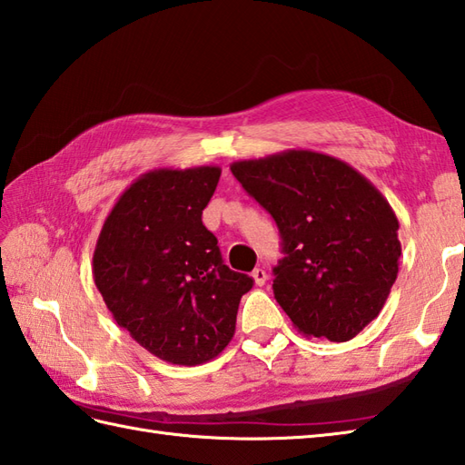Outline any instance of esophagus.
Instances as JSON below:
<instances>
[{"instance_id":"34e87169","label":"esophagus","mask_w":465,"mask_h":465,"mask_svg":"<svg viewBox=\"0 0 465 465\" xmlns=\"http://www.w3.org/2000/svg\"><path fill=\"white\" fill-rule=\"evenodd\" d=\"M252 278H253L255 285H265V282H268V273H265V270L258 268V270L252 272Z\"/></svg>"}]
</instances>
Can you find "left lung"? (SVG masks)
<instances>
[{
    "label": "left lung",
    "mask_w": 465,
    "mask_h": 465,
    "mask_svg": "<svg viewBox=\"0 0 465 465\" xmlns=\"http://www.w3.org/2000/svg\"><path fill=\"white\" fill-rule=\"evenodd\" d=\"M272 213L285 258L273 295L293 328L348 341L378 318L398 278L400 222L368 177L312 150H285L230 165Z\"/></svg>",
    "instance_id": "obj_1"
}]
</instances>
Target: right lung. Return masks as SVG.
I'll return each instance as SVG.
<instances>
[{"mask_svg": "<svg viewBox=\"0 0 465 465\" xmlns=\"http://www.w3.org/2000/svg\"><path fill=\"white\" fill-rule=\"evenodd\" d=\"M222 167H160L127 187L107 213L94 252V282L114 320L155 358L200 365L235 333L253 285L222 260L202 222Z\"/></svg>", "mask_w": 465, "mask_h": 465, "instance_id": "1", "label": "right lung"}]
</instances>
